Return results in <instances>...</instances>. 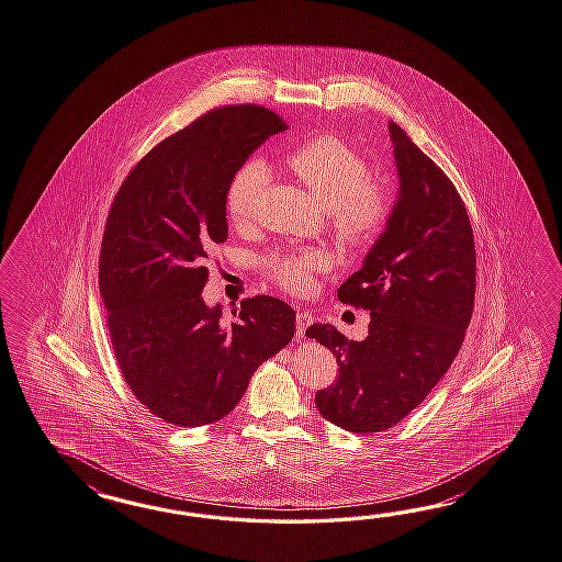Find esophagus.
I'll use <instances>...</instances> for the list:
<instances>
[{"mask_svg":"<svg viewBox=\"0 0 562 562\" xmlns=\"http://www.w3.org/2000/svg\"><path fill=\"white\" fill-rule=\"evenodd\" d=\"M313 321H315V316L311 315L308 311H302V308L296 311V333H299V337H304V330Z\"/></svg>","mask_w":562,"mask_h":562,"instance_id":"obj_1","label":"esophagus"}]
</instances>
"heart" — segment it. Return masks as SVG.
<instances>
[{"instance_id": "obj_1", "label": "heart", "mask_w": 562, "mask_h": 562, "mask_svg": "<svg viewBox=\"0 0 562 562\" xmlns=\"http://www.w3.org/2000/svg\"><path fill=\"white\" fill-rule=\"evenodd\" d=\"M286 165L325 206L330 229L342 247L368 246L390 220V194L380 182L368 179L370 166L363 154L339 137L304 139L288 151ZM266 182L268 168L260 160L237 168L225 192L227 217L235 227H247L254 221ZM329 266V254L321 249L280 251L263 261L272 282L290 294H306L315 276Z\"/></svg>"}]
</instances>
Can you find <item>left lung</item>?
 Here are the masks:
<instances>
[{
    "label": "left lung",
    "instance_id": "1",
    "mask_svg": "<svg viewBox=\"0 0 562 562\" xmlns=\"http://www.w3.org/2000/svg\"><path fill=\"white\" fill-rule=\"evenodd\" d=\"M396 205L361 270L337 296L370 311V335L349 341L315 323L306 337L333 351L339 375L318 390V412L351 432L397 425L451 368L475 302V241L461 194L400 125L390 122Z\"/></svg>",
    "mask_w": 562,
    "mask_h": 562
}]
</instances>
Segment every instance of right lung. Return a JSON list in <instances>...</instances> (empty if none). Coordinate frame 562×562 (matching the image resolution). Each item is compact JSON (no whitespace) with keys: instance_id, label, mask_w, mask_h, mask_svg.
<instances>
[{"instance_id":"obj_1","label":"right lung","mask_w":562,"mask_h":562,"mask_svg":"<svg viewBox=\"0 0 562 562\" xmlns=\"http://www.w3.org/2000/svg\"><path fill=\"white\" fill-rule=\"evenodd\" d=\"M286 130L260 105L209 111L154 146L111 203L99 256L113 353L125 383L168 425L217 423L254 371L294 337L296 313L254 296L221 323L206 306L209 251L227 239L225 192L249 154Z\"/></svg>"}]
</instances>
